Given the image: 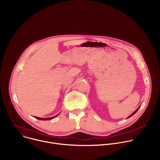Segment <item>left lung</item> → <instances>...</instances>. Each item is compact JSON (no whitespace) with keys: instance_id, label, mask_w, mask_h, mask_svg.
I'll return each instance as SVG.
<instances>
[{"instance_id":"8db88e82","label":"left lung","mask_w":160,"mask_h":160,"mask_svg":"<svg viewBox=\"0 0 160 160\" xmlns=\"http://www.w3.org/2000/svg\"><path fill=\"white\" fill-rule=\"evenodd\" d=\"M139 108H140V106H139V108H138V109H136V110H135V111H134V112H133V113H132V115H130V116H129V117H128V118H130V117H132V115H134V114H135V112H137V111H138V109H139Z\"/></svg>"}]
</instances>
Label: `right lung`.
Masks as SVG:
<instances>
[{
	"instance_id": "obj_1",
	"label": "right lung",
	"mask_w": 160,
	"mask_h": 160,
	"mask_svg": "<svg viewBox=\"0 0 160 160\" xmlns=\"http://www.w3.org/2000/svg\"><path fill=\"white\" fill-rule=\"evenodd\" d=\"M58 115H59V114H58ZM58 115H57L55 116V117H51V118H38V117H35V118H37V119H38V120H52V118H55V117H57Z\"/></svg>"
}]
</instances>
